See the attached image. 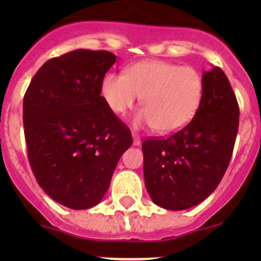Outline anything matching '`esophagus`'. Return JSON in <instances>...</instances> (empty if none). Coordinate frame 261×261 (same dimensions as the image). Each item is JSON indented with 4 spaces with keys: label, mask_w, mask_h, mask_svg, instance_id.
<instances>
[{
    "label": "esophagus",
    "mask_w": 261,
    "mask_h": 261,
    "mask_svg": "<svg viewBox=\"0 0 261 261\" xmlns=\"http://www.w3.org/2000/svg\"><path fill=\"white\" fill-rule=\"evenodd\" d=\"M133 139H134V146L140 145L141 140H140V138H139V135H136V134L133 133Z\"/></svg>",
    "instance_id": "obj_1"
}]
</instances>
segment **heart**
<instances>
[{
	"label": "heart",
	"mask_w": 261,
	"mask_h": 261,
	"mask_svg": "<svg viewBox=\"0 0 261 261\" xmlns=\"http://www.w3.org/2000/svg\"><path fill=\"white\" fill-rule=\"evenodd\" d=\"M107 106L123 115L141 99L144 107L133 118L135 127H156L170 134L188 125L203 98V78L193 67L164 60H144L126 73L110 72L101 83Z\"/></svg>",
	"instance_id": "heart-1"
}]
</instances>
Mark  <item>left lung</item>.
<instances>
[{
    "label": "left lung",
    "mask_w": 261,
    "mask_h": 261,
    "mask_svg": "<svg viewBox=\"0 0 261 261\" xmlns=\"http://www.w3.org/2000/svg\"><path fill=\"white\" fill-rule=\"evenodd\" d=\"M203 98L193 120L169 138L143 143L144 179L155 204L181 211L217 188L232 155L239 105L222 69L204 70Z\"/></svg>",
    "instance_id": "8db88e82"
}]
</instances>
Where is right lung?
Listing matches in <instances>:
<instances>
[{
  "label": "right lung",
  "instance_id": "obj_1",
  "mask_svg": "<svg viewBox=\"0 0 261 261\" xmlns=\"http://www.w3.org/2000/svg\"><path fill=\"white\" fill-rule=\"evenodd\" d=\"M116 55L78 49L41 65L23 97L29 162L39 186L72 210L101 202L133 136L101 96Z\"/></svg>",
  "mask_w": 261,
  "mask_h": 261
}]
</instances>
